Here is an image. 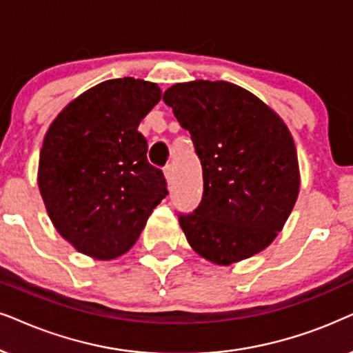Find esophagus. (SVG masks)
<instances>
[{
  "label": "esophagus",
  "mask_w": 353,
  "mask_h": 353,
  "mask_svg": "<svg viewBox=\"0 0 353 353\" xmlns=\"http://www.w3.org/2000/svg\"><path fill=\"white\" fill-rule=\"evenodd\" d=\"M163 175H165L167 183L173 181V165H167L165 170H163Z\"/></svg>",
  "instance_id": "obj_1"
}]
</instances>
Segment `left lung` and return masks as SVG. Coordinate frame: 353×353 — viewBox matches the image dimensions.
<instances>
[{
    "instance_id": "8db88e82",
    "label": "left lung",
    "mask_w": 353,
    "mask_h": 353,
    "mask_svg": "<svg viewBox=\"0 0 353 353\" xmlns=\"http://www.w3.org/2000/svg\"><path fill=\"white\" fill-rule=\"evenodd\" d=\"M190 131L203 165L204 193L193 214H180L188 243L219 266L272 243L300 191L294 137L274 110L243 87L191 81L163 92Z\"/></svg>"
}]
</instances>
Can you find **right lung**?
<instances>
[{"mask_svg": "<svg viewBox=\"0 0 353 353\" xmlns=\"http://www.w3.org/2000/svg\"><path fill=\"white\" fill-rule=\"evenodd\" d=\"M160 97L154 82L103 81L71 100L50 125L37 181L50 221L79 253L100 261L125 254L168 194L137 131Z\"/></svg>", "mask_w": 353, "mask_h": 353, "instance_id": "1", "label": "right lung"}]
</instances>
